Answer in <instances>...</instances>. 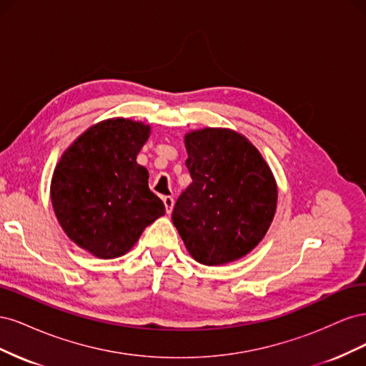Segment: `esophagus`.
Instances as JSON below:
<instances>
[{
    "label": "esophagus",
    "instance_id": "1",
    "mask_svg": "<svg viewBox=\"0 0 366 366\" xmlns=\"http://www.w3.org/2000/svg\"><path fill=\"white\" fill-rule=\"evenodd\" d=\"M163 203H164V207H166V214H171L172 212V207H174V198L166 195L163 197Z\"/></svg>",
    "mask_w": 366,
    "mask_h": 366
}]
</instances>
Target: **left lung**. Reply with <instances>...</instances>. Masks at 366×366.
Returning a JSON list of instances; mask_svg holds the SVG:
<instances>
[{
  "instance_id": "left-lung-1",
  "label": "left lung",
  "mask_w": 366,
  "mask_h": 366,
  "mask_svg": "<svg viewBox=\"0 0 366 366\" xmlns=\"http://www.w3.org/2000/svg\"><path fill=\"white\" fill-rule=\"evenodd\" d=\"M184 147L192 183L177 200L172 223L187 252L204 265L246 257L276 212L270 166L247 137L229 128L187 132Z\"/></svg>"
}]
</instances>
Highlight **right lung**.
<instances>
[{"label":"right lung","mask_w":366,"mask_h":366,"mask_svg":"<svg viewBox=\"0 0 366 366\" xmlns=\"http://www.w3.org/2000/svg\"><path fill=\"white\" fill-rule=\"evenodd\" d=\"M149 134L143 122H97L65 149L53 171L54 215L74 244L96 258L125 254L164 215L163 202L149 191L148 169L136 160Z\"/></svg>","instance_id":"right-lung-1"}]
</instances>
